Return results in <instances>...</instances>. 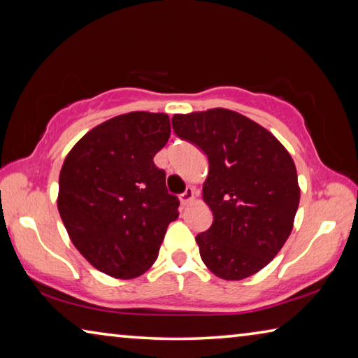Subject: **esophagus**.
I'll return each mask as SVG.
<instances>
[{"label":"esophagus","instance_id":"esophagus-1","mask_svg":"<svg viewBox=\"0 0 358 358\" xmlns=\"http://www.w3.org/2000/svg\"><path fill=\"white\" fill-rule=\"evenodd\" d=\"M194 197H196V191H194V187H186V191L180 196V202L186 205V203L192 202Z\"/></svg>","mask_w":358,"mask_h":358}]
</instances>
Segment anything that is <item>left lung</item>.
Listing matches in <instances>:
<instances>
[{"instance_id": "8db88e82", "label": "left lung", "mask_w": 358, "mask_h": 358, "mask_svg": "<svg viewBox=\"0 0 358 358\" xmlns=\"http://www.w3.org/2000/svg\"><path fill=\"white\" fill-rule=\"evenodd\" d=\"M172 126L208 157L202 197L213 224L196 237L203 264L226 281L256 275L292 232L300 202L292 156L270 131L229 108L177 113Z\"/></svg>"}]
</instances>
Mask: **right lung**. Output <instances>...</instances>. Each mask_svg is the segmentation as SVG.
Returning <instances> with one entry per match:
<instances>
[{
  "instance_id": "obj_1",
  "label": "right lung",
  "mask_w": 358,
  "mask_h": 358,
  "mask_svg": "<svg viewBox=\"0 0 358 358\" xmlns=\"http://www.w3.org/2000/svg\"><path fill=\"white\" fill-rule=\"evenodd\" d=\"M171 137L167 113L129 112L88 131L59 172L58 211L78 252L117 280L155 264L178 199L153 162Z\"/></svg>"
}]
</instances>
